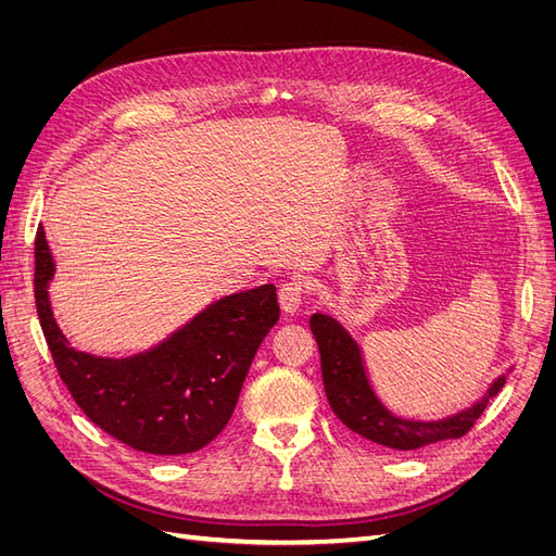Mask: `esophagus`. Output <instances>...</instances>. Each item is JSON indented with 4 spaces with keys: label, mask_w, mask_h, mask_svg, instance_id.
<instances>
[{
    "label": "esophagus",
    "mask_w": 556,
    "mask_h": 556,
    "mask_svg": "<svg viewBox=\"0 0 556 556\" xmlns=\"http://www.w3.org/2000/svg\"><path fill=\"white\" fill-rule=\"evenodd\" d=\"M278 299H280V306L285 313H296L301 301L306 299V285L296 278L290 282H282L278 290Z\"/></svg>",
    "instance_id": "obj_1"
}]
</instances>
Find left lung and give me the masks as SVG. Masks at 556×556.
<instances>
[{
	"instance_id": "8db88e82",
	"label": "left lung",
	"mask_w": 556,
	"mask_h": 556,
	"mask_svg": "<svg viewBox=\"0 0 556 556\" xmlns=\"http://www.w3.org/2000/svg\"><path fill=\"white\" fill-rule=\"evenodd\" d=\"M311 331L319 348L323 382L331 410L348 429L384 447L417 450L445 439H462L473 429L490 399L496 396L506 384V376H501L473 408L441 419V422H408V419L394 417L378 401L364 374L357 343L350 339V333L333 317L315 313L311 317Z\"/></svg>"
}]
</instances>
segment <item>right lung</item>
<instances>
[{
  "instance_id": "add662e5",
  "label": "right lung",
  "mask_w": 556,
  "mask_h": 556,
  "mask_svg": "<svg viewBox=\"0 0 556 556\" xmlns=\"http://www.w3.org/2000/svg\"><path fill=\"white\" fill-rule=\"evenodd\" d=\"M53 257L35 239L39 323L66 390L92 422L139 452L185 454L208 445L237 408L248 368L278 317L276 285L229 294L155 350L129 359L74 350L48 301Z\"/></svg>"
}]
</instances>
